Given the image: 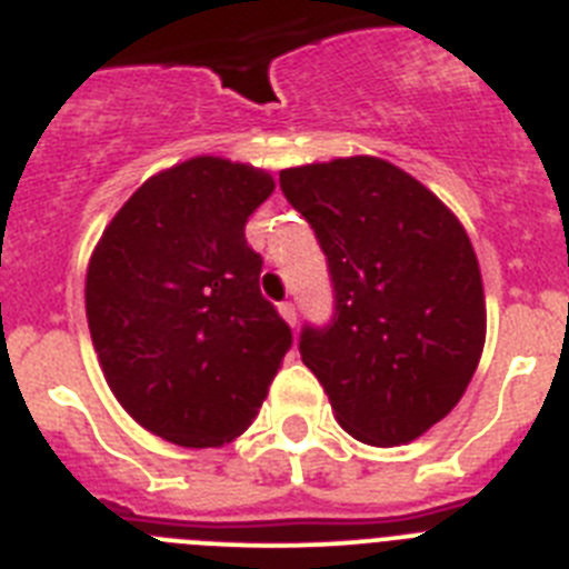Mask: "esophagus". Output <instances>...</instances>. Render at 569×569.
<instances>
[{"mask_svg": "<svg viewBox=\"0 0 569 569\" xmlns=\"http://www.w3.org/2000/svg\"><path fill=\"white\" fill-rule=\"evenodd\" d=\"M279 313H281V319L288 321L290 328H296V321H299V313H296V305H293V301H281V305H279Z\"/></svg>", "mask_w": 569, "mask_h": 569, "instance_id": "esophagus-1", "label": "esophagus"}]
</instances>
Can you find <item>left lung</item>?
I'll list each match as a JSON object with an SVG mask.
<instances>
[{
	"label": "left lung",
	"instance_id": "8db88e82",
	"mask_svg": "<svg viewBox=\"0 0 569 569\" xmlns=\"http://www.w3.org/2000/svg\"><path fill=\"white\" fill-rule=\"evenodd\" d=\"M279 184L333 279V321L301 330V361L353 439H419L459 405L485 350L470 236L433 190L376 156L288 168Z\"/></svg>",
	"mask_w": 569,
	"mask_h": 569
}]
</instances>
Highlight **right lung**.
I'll use <instances>...</instances> for the list:
<instances>
[{
  "label": "right lung",
  "instance_id": "add662e5",
  "mask_svg": "<svg viewBox=\"0 0 569 569\" xmlns=\"http://www.w3.org/2000/svg\"><path fill=\"white\" fill-rule=\"evenodd\" d=\"M273 188L268 170L193 156L150 176L93 248L84 310L99 367L164 441L222 447L244 433L293 345L244 239Z\"/></svg>",
  "mask_w": 569,
  "mask_h": 569
}]
</instances>
